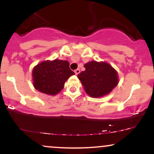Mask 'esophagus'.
Instances as JSON below:
<instances>
[{
	"instance_id": "34e87169",
	"label": "esophagus",
	"mask_w": 154,
	"mask_h": 154,
	"mask_svg": "<svg viewBox=\"0 0 154 154\" xmlns=\"http://www.w3.org/2000/svg\"><path fill=\"white\" fill-rule=\"evenodd\" d=\"M79 72H80V69H77L75 70V73L76 75H77L78 74H79Z\"/></svg>"
}]
</instances>
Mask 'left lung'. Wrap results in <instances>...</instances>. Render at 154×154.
<instances>
[{
	"label": "left lung",
	"instance_id": "1",
	"mask_svg": "<svg viewBox=\"0 0 154 154\" xmlns=\"http://www.w3.org/2000/svg\"><path fill=\"white\" fill-rule=\"evenodd\" d=\"M84 66L85 70L81 72L77 77L90 96L100 98L109 94L117 85V72L108 63L92 61Z\"/></svg>",
	"mask_w": 154,
	"mask_h": 154
}]
</instances>
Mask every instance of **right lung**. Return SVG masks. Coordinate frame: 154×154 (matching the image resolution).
Wrapping results in <instances>:
<instances>
[{"instance_id": "1", "label": "right lung", "mask_w": 154, "mask_h": 154, "mask_svg": "<svg viewBox=\"0 0 154 154\" xmlns=\"http://www.w3.org/2000/svg\"><path fill=\"white\" fill-rule=\"evenodd\" d=\"M74 75L75 72L69 69L67 61H45L33 69V85L41 93L55 95L63 89L65 82Z\"/></svg>"}]
</instances>
